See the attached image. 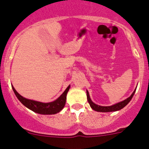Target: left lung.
<instances>
[{"mask_svg":"<svg viewBox=\"0 0 149 149\" xmlns=\"http://www.w3.org/2000/svg\"><path fill=\"white\" fill-rule=\"evenodd\" d=\"M136 88H135L134 91L132 92V95L129 97H128V98L126 99V100L122 101V102H118V103H117V104H113V105H112V106H109V107H103V106L97 105V104L94 103V102L92 101L91 99H90V95H89V92L88 90H87V99H88V101L89 104H90V107H91L93 110L96 111L104 112V113L117 111L120 110V109H122L123 108H124L128 103H129L130 102L133 96H134L135 91H136Z\"/></svg>","mask_w":149,"mask_h":149,"instance_id":"1","label":"left lung"}]
</instances>
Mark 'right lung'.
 Wrapping results in <instances>:
<instances>
[{
	"label": "right lung",
	"mask_w": 149,
	"mask_h": 149,
	"mask_svg": "<svg viewBox=\"0 0 149 149\" xmlns=\"http://www.w3.org/2000/svg\"><path fill=\"white\" fill-rule=\"evenodd\" d=\"M12 88H13L15 95L20 101V102L29 109L33 111V112L37 113L42 114V115H52V114H56L60 112L64 107L66 100V95L69 90L70 85L67 87L65 91L61 94V95L58 97L57 100L53 101V102H48V103H43V102H37V101L25 98L16 91L13 85H12Z\"/></svg>",
	"instance_id": "add662e5"
}]
</instances>
